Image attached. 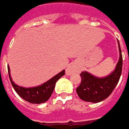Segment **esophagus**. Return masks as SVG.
Segmentation results:
<instances>
[{"label": "esophagus", "mask_w": 129, "mask_h": 129, "mask_svg": "<svg viewBox=\"0 0 129 129\" xmlns=\"http://www.w3.org/2000/svg\"><path fill=\"white\" fill-rule=\"evenodd\" d=\"M76 65L75 64H71L67 68V70H66V74L67 75H70V74L73 73L74 71H76Z\"/></svg>", "instance_id": "obj_1"}]
</instances>
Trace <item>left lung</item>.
Listing matches in <instances>:
<instances>
[{
  "label": "left lung",
  "instance_id": "8db88e82",
  "mask_svg": "<svg viewBox=\"0 0 129 129\" xmlns=\"http://www.w3.org/2000/svg\"><path fill=\"white\" fill-rule=\"evenodd\" d=\"M119 44L120 59L114 71L105 78H97L86 71L80 73L81 84L76 88L79 98L84 101L99 103L108 98L117 86L120 78L122 68V56Z\"/></svg>",
  "mask_w": 129,
  "mask_h": 129
}]
</instances>
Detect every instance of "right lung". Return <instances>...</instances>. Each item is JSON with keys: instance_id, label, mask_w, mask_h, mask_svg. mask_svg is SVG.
I'll return each mask as SVG.
<instances>
[{"instance_id": "obj_1", "label": "right lung", "mask_w": 129, "mask_h": 129, "mask_svg": "<svg viewBox=\"0 0 129 129\" xmlns=\"http://www.w3.org/2000/svg\"><path fill=\"white\" fill-rule=\"evenodd\" d=\"M8 73L12 85L14 88L15 90L17 92V93L22 99H24V100L30 103H33V104H40V103H45L47 100H48V99L50 97L51 94L53 92L56 82L62 76L65 74L64 71H62L61 72L56 75L54 77H53L49 81H47V82L44 83L40 86L26 88L18 86L13 82L10 76V71H9V67Z\"/></svg>"}]
</instances>
